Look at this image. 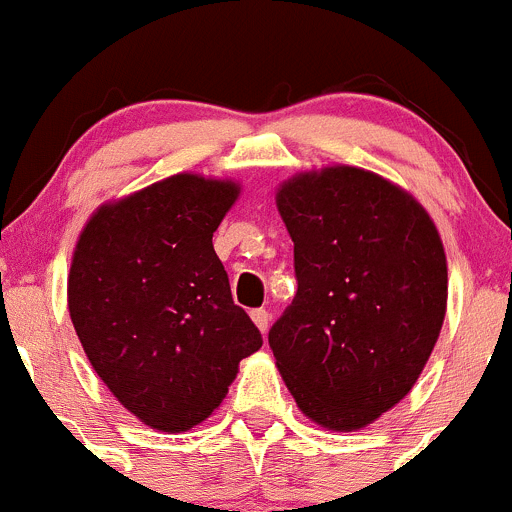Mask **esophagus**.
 Instances as JSON below:
<instances>
[{
    "instance_id": "esophagus-1",
    "label": "esophagus",
    "mask_w": 512,
    "mask_h": 512,
    "mask_svg": "<svg viewBox=\"0 0 512 512\" xmlns=\"http://www.w3.org/2000/svg\"><path fill=\"white\" fill-rule=\"evenodd\" d=\"M251 321L256 323V328L261 333L268 331V321H271V316H268L266 308H256V311H251Z\"/></svg>"
}]
</instances>
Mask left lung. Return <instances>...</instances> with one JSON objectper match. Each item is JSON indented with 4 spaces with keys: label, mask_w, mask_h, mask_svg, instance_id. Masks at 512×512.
Returning <instances> with one entry per match:
<instances>
[{
    "label": "left lung",
    "mask_w": 512,
    "mask_h": 512,
    "mask_svg": "<svg viewBox=\"0 0 512 512\" xmlns=\"http://www.w3.org/2000/svg\"><path fill=\"white\" fill-rule=\"evenodd\" d=\"M298 291L268 331L303 416L351 433L411 393L440 336L448 263L428 211L358 166L298 171L276 191Z\"/></svg>",
    "instance_id": "1"
}]
</instances>
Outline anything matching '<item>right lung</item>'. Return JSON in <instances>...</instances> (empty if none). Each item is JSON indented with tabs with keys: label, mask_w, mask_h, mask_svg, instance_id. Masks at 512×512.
Returning a JSON list of instances; mask_svg holds the SVG:
<instances>
[{
	"label": "right lung",
	"mask_w": 512,
	"mask_h": 512,
	"mask_svg": "<svg viewBox=\"0 0 512 512\" xmlns=\"http://www.w3.org/2000/svg\"><path fill=\"white\" fill-rule=\"evenodd\" d=\"M239 194L231 179L174 174L101 204L74 246V331L116 401L154 430L206 421L263 343L211 244Z\"/></svg>",
	"instance_id": "right-lung-1"
}]
</instances>
